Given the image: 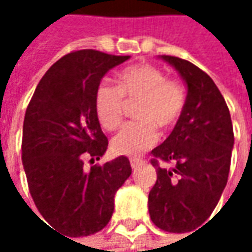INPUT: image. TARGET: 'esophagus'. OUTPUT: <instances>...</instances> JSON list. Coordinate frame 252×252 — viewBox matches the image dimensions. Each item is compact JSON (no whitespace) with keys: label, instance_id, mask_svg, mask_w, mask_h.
<instances>
[{"label":"esophagus","instance_id":"obj_1","mask_svg":"<svg viewBox=\"0 0 252 252\" xmlns=\"http://www.w3.org/2000/svg\"><path fill=\"white\" fill-rule=\"evenodd\" d=\"M141 162H143V160H141V159H138V158H131V159H129L131 168H137Z\"/></svg>","mask_w":252,"mask_h":252}]
</instances>
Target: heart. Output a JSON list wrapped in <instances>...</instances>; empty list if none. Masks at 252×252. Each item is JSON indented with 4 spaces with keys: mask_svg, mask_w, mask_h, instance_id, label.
I'll use <instances>...</instances> for the list:
<instances>
[{
    "mask_svg": "<svg viewBox=\"0 0 252 252\" xmlns=\"http://www.w3.org/2000/svg\"><path fill=\"white\" fill-rule=\"evenodd\" d=\"M124 98L137 100L134 115L137 123L126 124L112 138V150L124 156H137L158 141V128L168 131L179 121L187 94L184 86L150 64H135L124 68L115 80V87L100 84L94 93V111L99 124L114 131L123 123Z\"/></svg>",
    "mask_w": 252,
    "mask_h": 252,
    "instance_id": "obj_1",
    "label": "heart"
}]
</instances>
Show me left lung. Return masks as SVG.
<instances>
[{
  "label": "left lung",
  "instance_id": "obj_1",
  "mask_svg": "<svg viewBox=\"0 0 252 252\" xmlns=\"http://www.w3.org/2000/svg\"><path fill=\"white\" fill-rule=\"evenodd\" d=\"M185 80L184 112L169 137L152 150L158 179L149 192L152 222L172 233L204 223L226 187L233 128L226 102L215 81L197 65L162 55ZM172 163L162 168L158 160Z\"/></svg>",
  "mask_w": 252,
  "mask_h": 252
}]
</instances>
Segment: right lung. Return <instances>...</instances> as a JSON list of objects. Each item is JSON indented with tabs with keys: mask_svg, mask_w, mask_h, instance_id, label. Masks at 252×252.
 I'll use <instances>...</instances> for the list:
<instances>
[{
	"mask_svg": "<svg viewBox=\"0 0 252 252\" xmlns=\"http://www.w3.org/2000/svg\"><path fill=\"white\" fill-rule=\"evenodd\" d=\"M129 57L81 49L58 60L39 81L26 109L22 160L30 195L48 223L73 238L102 230L114 213V197L131 175L120 156L99 160L108 147L94 111L102 77Z\"/></svg>",
	"mask_w": 252,
	"mask_h": 252,
	"instance_id": "1",
	"label": "right lung"
}]
</instances>
